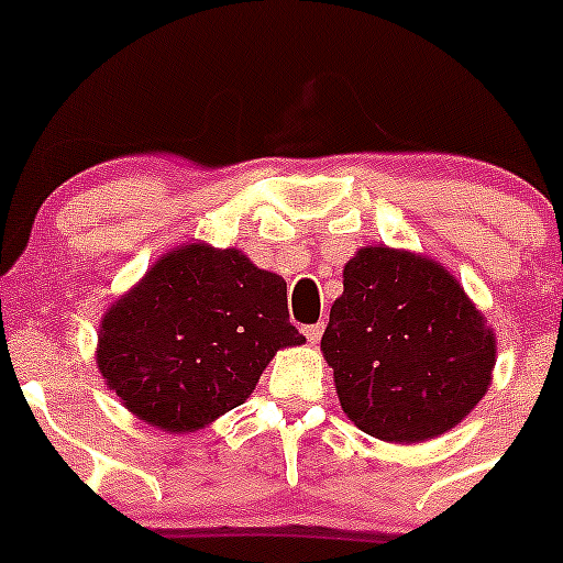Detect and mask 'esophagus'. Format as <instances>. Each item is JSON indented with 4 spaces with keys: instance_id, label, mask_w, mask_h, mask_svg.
<instances>
[{
    "instance_id": "34e87169",
    "label": "esophagus",
    "mask_w": 563,
    "mask_h": 563,
    "mask_svg": "<svg viewBox=\"0 0 563 563\" xmlns=\"http://www.w3.org/2000/svg\"><path fill=\"white\" fill-rule=\"evenodd\" d=\"M302 332H305V338L310 340V343H318V340H321V332H323V323H308Z\"/></svg>"
}]
</instances>
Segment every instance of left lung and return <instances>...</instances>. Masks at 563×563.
Here are the masks:
<instances>
[{
	"label": "left lung",
	"instance_id": "obj_1",
	"mask_svg": "<svg viewBox=\"0 0 563 563\" xmlns=\"http://www.w3.org/2000/svg\"><path fill=\"white\" fill-rule=\"evenodd\" d=\"M321 351L351 422L397 444L455 428L496 365V338L455 277L389 247L345 264Z\"/></svg>",
	"mask_w": 563,
	"mask_h": 563
}]
</instances>
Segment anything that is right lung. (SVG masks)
Segmentation results:
<instances>
[{
	"mask_svg": "<svg viewBox=\"0 0 563 563\" xmlns=\"http://www.w3.org/2000/svg\"><path fill=\"white\" fill-rule=\"evenodd\" d=\"M299 343L280 275L240 250L187 245L108 310L98 367L135 417L190 433L242 406L277 349Z\"/></svg>",
	"mask_w": 563,
	"mask_h": 563,
	"instance_id": "add662e5",
	"label": "right lung"
}]
</instances>
